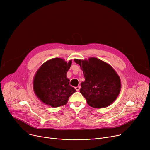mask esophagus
I'll list each match as a JSON object with an SVG mask.
<instances>
[{"label": "esophagus", "instance_id": "1", "mask_svg": "<svg viewBox=\"0 0 150 150\" xmlns=\"http://www.w3.org/2000/svg\"><path fill=\"white\" fill-rule=\"evenodd\" d=\"M80 88H81V87L80 86H78V87H75V90H76V91H79V90H80Z\"/></svg>", "mask_w": 150, "mask_h": 150}]
</instances>
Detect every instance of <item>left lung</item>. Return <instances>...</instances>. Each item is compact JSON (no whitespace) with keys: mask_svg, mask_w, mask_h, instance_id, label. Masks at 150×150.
<instances>
[{"mask_svg":"<svg viewBox=\"0 0 150 150\" xmlns=\"http://www.w3.org/2000/svg\"><path fill=\"white\" fill-rule=\"evenodd\" d=\"M74 61L83 72L85 81L81 83L80 93L88 104L94 108L110 105L118 96L121 88L120 78L113 68L95 57Z\"/></svg>","mask_w":150,"mask_h":150,"instance_id":"left-lung-1","label":"left lung"}]
</instances>
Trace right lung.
Wrapping results in <instances>:
<instances>
[{
	"label": "right lung",
	"instance_id": "obj_1",
	"mask_svg": "<svg viewBox=\"0 0 150 150\" xmlns=\"http://www.w3.org/2000/svg\"><path fill=\"white\" fill-rule=\"evenodd\" d=\"M71 64L72 60L67 62L60 58H54L38 69L34 78L33 87L42 102L57 108L66 104L69 97L76 92L67 77Z\"/></svg>",
	"mask_w": 150,
	"mask_h": 150
}]
</instances>
